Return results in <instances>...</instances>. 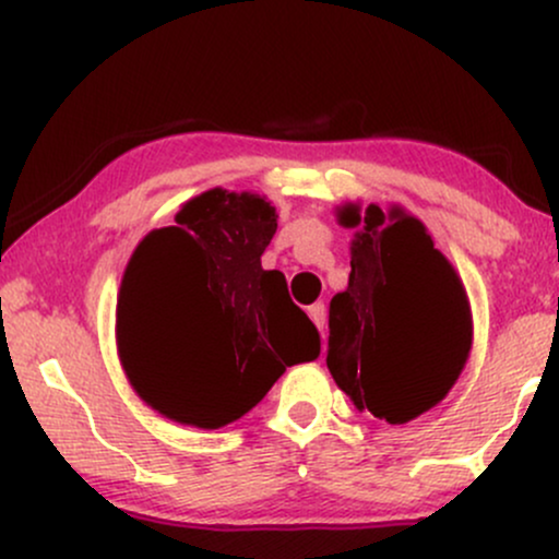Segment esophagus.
<instances>
[{
  "instance_id": "34e87169",
  "label": "esophagus",
  "mask_w": 559,
  "mask_h": 559,
  "mask_svg": "<svg viewBox=\"0 0 559 559\" xmlns=\"http://www.w3.org/2000/svg\"><path fill=\"white\" fill-rule=\"evenodd\" d=\"M307 312H310L312 323H316L318 329L323 331V329H325V305H323V301H318V305H312L310 310H307Z\"/></svg>"
}]
</instances>
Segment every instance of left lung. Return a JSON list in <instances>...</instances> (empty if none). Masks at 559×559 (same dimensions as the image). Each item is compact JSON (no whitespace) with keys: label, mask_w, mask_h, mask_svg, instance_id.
Wrapping results in <instances>:
<instances>
[{"label":"left lung","mask_w":559,"mask_h":559,"mask_svg":"<svg viewBox=\"0 0 559 559\" xmlns=\"http://www.w3.org/2000/svg\"><path fill=\"white\" fill-rule=\"evenodd\" d=\"M357 228L346 292L331 299L329 370L336 386L376 418L402 426L449 394L473 344V318L457 271L402 207L344 204Z\"/></svg>","instance_id":"8db88e82"}]
</instances>
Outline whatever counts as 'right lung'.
<instances>
[{"mask_svg":"<svg viewBox=\"0 0 559 559\" xmlns=\"http://www.w3.org/2000/svg\"><path fill=\"white\" fill-rule=\"evenodd\" d=\"M275 207L249 191L210 189L183 204L178 226L146 234L118 294V352L136 394L197 428L239 420L297 362L320 355V333L288 297L281 271H262ZM185 331L182 362L156 368V342Z\"/></svg>","mask_w":559,"mask_h":559,"instance_id":"obj_1","label":"right lung"}]
</instances>
